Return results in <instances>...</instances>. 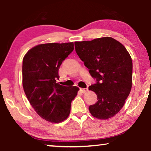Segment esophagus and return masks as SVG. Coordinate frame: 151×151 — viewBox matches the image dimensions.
<instances>
[{
  "mask_svg": "<svg viewBox=\"0 0 151 151\" xmlns=\"http://www.w3.org/2000/svg\"><path fill=\"white\" fill-rule=\"evenodd\" d=\"M88 90V88H80V91L83 93H86V92H87Z\"/></svg>",
  "mask_w": 151,
  "mask_h": 151,
  "instance_id": "esophagus-1",
  "label": "esophagus"
}]
</instances>
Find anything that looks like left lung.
Segmentation results:
<instances>
[{"label": "left lung", "mask_w": 151, "mask_h": 151, "mask_svg": "<svg viewBox=\"0 0 151 151\" xmlns=\"http://www.w3.org/2000/svg\"><path fill=\"white\" fill-rule=\"evenodd\" d=\"M75 50L96 83L88 89L97 95L89 106L92 115L108 119L121 111L132 87V62L126 48L111 37L75 42Z\"/></svg>", "instance_id": "1"}]
</instances>
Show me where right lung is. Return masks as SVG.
Wrapping results in <instances>:
<instances>
[{"instance_id":"right-lung-1","label":"right lung","mask_w":151,"mask_h":151,"mask_svg":"<svg viewBox=\"0 0 151 151\" xmlns=\"http://www.w3.org/2000/svg\"><path fill=\"white\" fill-rule=\"evenodd\" d=\"M74 50V43H47L28 51L22 60V86L29 103L39 115L60 122L69 115L77 86L60 85L58 70Z\"/></svg>"}]
</instances>
